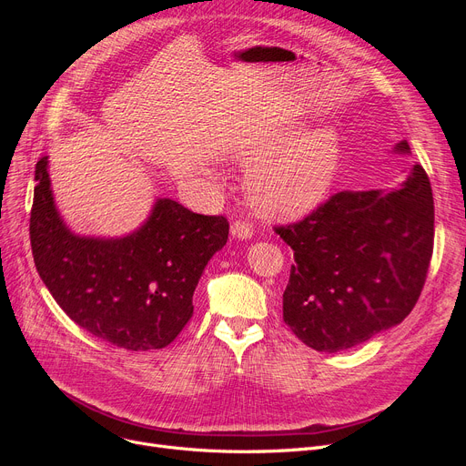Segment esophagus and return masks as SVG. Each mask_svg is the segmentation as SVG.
Returning a JSON list of instances; mask_svg holds the SVG:
<instances>
[{"mask_svg": "<svg viewBox=\"0 0 466 466\" xmlns=\"http://www.w3.org/2000/svg\"><path fill=\"white\" fill-rule=\"evenodd\" d=\"M230 230H232V236H234V238L249 239V238L253 236V223H249V220L238 218V220H234V223H232Z\"/></svg>", "mask_w": 466, "mask_h": 466, "instance_id": "obj_1", "label": "esophagus"}]
</instances>
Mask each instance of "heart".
<instances>
[{
  "mask_svg": "<svg viewBox=\"0 0 466 466\" xmlns=\"http://www.w3.org/2000/svg\"><path fill=\"white\" fill-rule=\"evenodd\" d=\"M253 166L248 177L251 200L266 213L302 215L330 192L341 166V143L332 128H302L255 141L239 153Z\"/></svg>",
  "mask_w": 466,
  "mask_h": 466,
  "instance_id": "heart-1",
  "label": "heart"
}]
</instances>
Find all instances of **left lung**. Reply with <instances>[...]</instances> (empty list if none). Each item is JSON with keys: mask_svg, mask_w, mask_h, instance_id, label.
I'll return each instance as SVG.
<instances>
[{"mask_svg": "<svg viewBox=\"0 0 466 466\" xmlns=\"http://www.w3.org/2000/svg\"><path fill=\"white\" fill-rule=\"evenodd\" d=\"M397 151L408 153V141ZM274 232L295 257L283 321L315 351L355 348L399 325L420 300L434 246L429 176L415 164L406 183L389 194L336 192Z\"/></svg>", "mask_w": 466, "mask_h": 466, "instance_id": "left-lung-1", "label": "left lung"}]
</instances>
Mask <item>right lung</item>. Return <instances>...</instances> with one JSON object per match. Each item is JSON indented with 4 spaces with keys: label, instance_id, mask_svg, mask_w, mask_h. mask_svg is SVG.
<instances>
[{
    "label": "right lung",
    "instance_id": "add662e5",
    "mask_svg": "<svg viewBox=\"0 0 466 466\" xmlns=\"http://www.w3.org/2000/svg\"><path fill=\"white\" fill-rule=\"evenodd\" d=\"M35 181L34 262L69 319L122 350L171 344L192 317V295L208 260L228 239L227 217L194 213L164 198L127 238H79L58 217L46 157L35 164Z\"/></svg>",
    "mask_w": 466,
    "mask_h": 466
}]
</instances>
